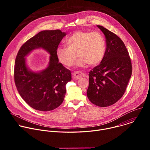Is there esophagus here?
Wrapping results in <instances>:
<instances>
[{"instance_id": "esophagus-1", "label": "esophagus", "mask_w": 150, "mask_h": 150, "mask_svg": "<svg viewBox=\"0 0 150 150\" xmlns=\"http://www.w3.org/2000/svg\"><path fill=\"white\" fill-rule=\"evenodd\" d=\"M83 75V74L81 72L76 71L72 74V78H74V79H79L82 78Z\"/></svg>"}]
</instances>
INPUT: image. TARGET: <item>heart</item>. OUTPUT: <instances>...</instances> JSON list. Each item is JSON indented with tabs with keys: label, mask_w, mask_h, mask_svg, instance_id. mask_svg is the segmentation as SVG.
I'll return each mask as SVG.
<instances>
[{
	"label": "heart",
	"mask_w": 150,
	"mask_h": 150,
	"mask_svg": "<svg viewBox=\"0 0 150 150\" xmlns=\"http://www.w3.org/2000/svg\"><path fill=\"white\" fill-rule=\"evenodd\" d=\"M67 47H59L56 56L59 61L67 67H71L77 58L78 67L88 63L96 65L103 59L105 52V42L103 35L98 31H76L66 40Z\"/></svg>",
	"instance_id": "1"
}]
</instances>
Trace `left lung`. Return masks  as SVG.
<instances>
[{"instance_id":"1","label":"left lung","mask_w":150,"mask_h":150,"mask_svg":"<svg viewBox=\"0 0 150 150\" xmlns=\"http://www.w3.org/2000/svg\"><path fill=\"white\" fill-rule=\"evenodd\" d=\"M105 37L106 49L100 65L90 72L87 97L96 105L108 107L124 94L132 75V64L126 47L115 34L97 26Z\"/></svg>"}]
</instances>
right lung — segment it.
<instances>
[{"label":"right lung","mask_w":150,"mask_h":150,"mask_svg":"<svg viewBox=\"0 0 150 150\" xmlns=\"http://www.w3.org/2000/svg\"><path fill=\"white\" fill-rule=\"evenodd\" d=\"M67 35L59 30H44L29 39L20 48L15 62L14 79L21 97L32 108L42 112L53 110L63 103L66 85L71 81V73L56 56V49ZM41 48L50 54L48 67L33 71L26 57L33 50Z\"/></svg>","instance_id":"1"}]
</instances>
